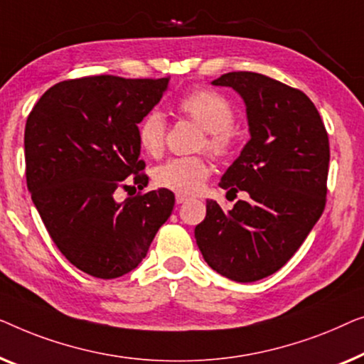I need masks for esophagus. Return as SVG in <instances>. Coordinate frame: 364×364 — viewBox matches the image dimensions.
Here are the masks:
<instances>
[{"mask_svg":"<svg viewBox=\"0 0 364 364\" xmlns=\"http://www.w3.org/2000/svg\"><path fill=\"white\" fill-rule=\"evenodd\" d=\"M188 199H189V196H186V194L176 193V203H178V204H183V203H186Z\"/></svg>","mask_w":364,"mask_h":364,"instance_id":"1","label":"esophagus"}]
</instances>
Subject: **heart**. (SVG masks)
Returning a JSON list of instances; mask_svg holds the SVG:
<instances>
[{
  "label": "heart",
  "instance_id": "b5f03b06",
  "mask_svg": "<svg viewBox=\"0 0 364 364\" xmlns=\"http://www.w3.org/2000/svg\"><path fill=\"white\" fill-rule=\"evenodd\" d=\"M180 110L206 132L203 145L213 155H228L232 146L229 127L234 122V112L229 102L216 90L198 89L180 100ZM166 136V119L160 110H151L138 125V141L143 150L156 156L163 151ZM211 168L201 156L173 158L156 170V183L163 188L181 194H193L206 183Z\"/></svg>",
  "mask_w": 364,
  "mask_h": 364
}]
</instances>
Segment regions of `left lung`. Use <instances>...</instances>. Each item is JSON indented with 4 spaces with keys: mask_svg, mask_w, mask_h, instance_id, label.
I'll return each instance as SVG.
<instances>
[{
    "mask_svg": "<svg viewBox=\"0 0 364 364\" xmlns=\"http://www.w3.org/2000/svg\"><path fill=\"white\" fill-rule=\"evenodd\" d=\"M211 84L231 87L244 100L250 140L219 186L249 198L229 211L208 199L194 237L213 270L255 282L289 262L323 213L328 135L314 102L282 82L229 73Z\"/></svg>",
    "mask_w": 364,
    "mask_h": 364,
    "instance_id": "left-lung-1",
    "label": "left lung"
}]
</instances>
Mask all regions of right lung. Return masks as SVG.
I'll return each mask as SVG.
<instances>
[{"mask_svg": "<svg viewBox=\"0 0 364 364\" xmlns=\"http://www.w3.org/2000/svg\"><path fill=\"white\" fill-rule=\"evenodd\" d=\"M168 82L117 75L64 80L46 90L28 117L31 198L64 257L92 277L129 274L171 216L175 194L166 188L115 199L119 188H135L127 181L138 189L148 184L140 173L145 161L138 124L161 100Z\"/></svg>", "mask_w": 364, "mask_h": 364, "instance_id": "1", "label": "right lung"}]
</instances>
